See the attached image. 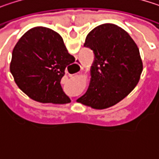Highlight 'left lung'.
Returning <instances> with one entry per match:
<instances>
[{
	"label": "left lung",
	"mask_w": 159,
	"mask_h": 159,
	"mask_svg": "<svg viewBox=\"0 0 159 159\" xmlns=\"http://www.w3.org/2000/svg\"><path fill=\"white\" fill-rule=\"evenodd\" d=\"M95 54L87 91L77 99L93 109H107L128 96L143 71L139 48L130 35L113 24H103L88 33L84 44Z\"/></svg>",
	"instance_id": "8db88e82"
}]
</instances>
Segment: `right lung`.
Masks as SVG:
<instances>
[{
  "mask_svg": "<svg viewBox=\"0 0 159 159\" xmlns=\"http://www.w3.org/2000/svg\"><path fill=\"white\" fill-rule=\"evenodd\" d=\"M75 61L62 38L48 27L25 32L12 53L10 71L17 86L30 98L41 103L65 104L71 100L61 80L65 68Z\"/></svg>",
  "mask_w": 159,
  "mask_h": 159,
  "instance_id": "1",
  "label": "right lung"
}]
</instances>
